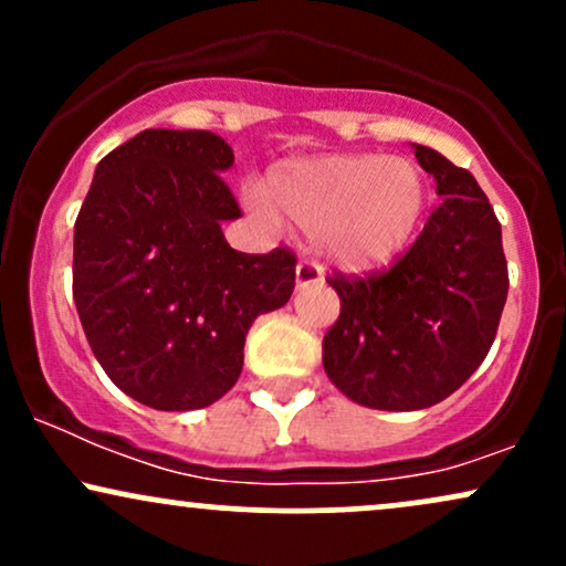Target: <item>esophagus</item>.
<instances>
[{"mask_svg": "<svg viewBox=\"0 0 566 566\" xmlns=\"http://www.w3.org/2000/svg\"><path fill=\"white\" fill-rule=\"evenodd\" d=\"M324 279V269L316 261H301L295 269V284L297 287H311V284H319Z\"/></svg>", "mask_w": 566, "mask_h": 566, "instance_id": "obj_1", "label": "esophagus"}]
</instances>
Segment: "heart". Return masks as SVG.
I'll list each match as a JSON object with an SVG mask.
<instances>
[{
	"mask_svg": "<svg viewBox=\"0 0 566 566\" xmlns=\"http://www.w3.org/2000/svg\"><path fill=\"white\" fill-rule=\"evenodd\" d=\"M269 193L284 216L319 231L335 261H391L418 229L426 186L415 165L365 154L295 161L274 172Z\"/></svg>",
	"mask_w": 566,
	"mask_h": 566,
	"instance_id": "heart-1",
	"label": "heart"
}]
</instances>
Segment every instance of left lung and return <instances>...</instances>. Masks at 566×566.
I'll use <instances>...</instances> for the list:
<instances>
[{
	"instance_id": "8db88e82",
	"label": "left lung",
	"mask_w": 566,
	"mask_h": 566,
	"mask_svg": "<svg viewBox=\"0 0 566 566\" xmlns=\"http://www.w3.org/2000/svg\"><path fill=\"white\" fill-rule=\"evenodd\" d=\"M441 205L386 271L327 284L340 316L322 340L327 378L356 405L409 412L444 401L476 373L509 297L503 233L476 178L415 146Z\"/></svg>"
}]
</instances>
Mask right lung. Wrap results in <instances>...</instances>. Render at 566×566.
Wrapping results in <instances>:
<instances>
[{
	"label": "right lung",
	"mask_w": 566,
	"mask_h": 566,
	"mask_svg": "<svg viewBox=\"0 0 566 566\" xmlns=\"http://www.w3.org/2000/svg\"><path fill=\"white\" fill-rule=\"evenodd\" d=\"M207 129H143L95 167L74 226V303L95 359L140 405L184 412L231 391L244 337L295 290L287 247L247 255L220 223L242 218Z\"/></svg>",
	"instance_id": "obj_1"
}]
</instances>
